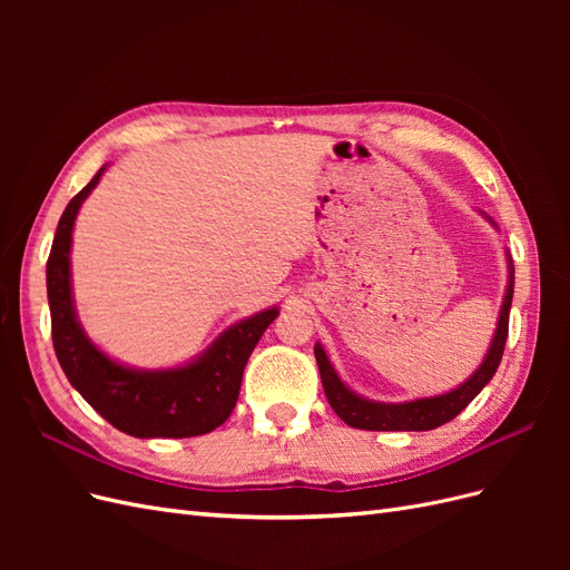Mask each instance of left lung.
<instances>
[{"instance_id": "1", "label": "left lung", "mask_w": 570, "mask_h": 570, "mask_svg": "<svg viewBox=\"0 0 570 570\" xmlns=\"http://www.w3.org/2000/svg\"><path fill=\"white\" fill-rule=\"evenodd\" d=\"M480 214L497 228V223L485 212ZM507 268H509L507 289H504L502 308H499V318H497L490 350L485 358L480 361V366L465 377L459 387L435 396H419V400H409V402H375L347 387V383L342 381L335 366L331 364V358H327L323 344L316 342L314 354H316V364L321 371V383L327 396V404L333 406V411L347 425L358 430H381V433L383 430H409V433L411 430H416V433H421V430H435L446 421L459 416V413L480 394V390L492 381V375L497 373L499 361H502V354H504V344L509 335V312H511V299H513V262L509 252H507Z\"/></svg>"}]
</instances>
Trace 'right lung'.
Masks as SVG:
<instances>
[{
    "mask_svg": "<svg viewBox=\"0 0 570 570\" xmlns=\"http://www.w3.org/2000/svg\"><path fill=\"white\" fill-rule=\"evenodd\" d=\"M109 164L68 202L47 262L51 340L59 364L82 400L120 433L132 438H197L228 421L247 361L266 327L281 314L264 308L220 333L199 356L174 368H135L111 358L82 331L71 283L73 226Z\"/></svg>",
    "mask_w": 570,
    "mask_h": 570,
    "instance_id": "1",
    "label": "right lung"
}]
</instances>
